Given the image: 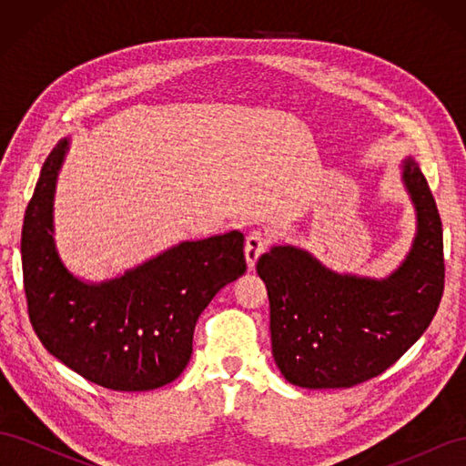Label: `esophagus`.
Wrapping results in <instances>:
<instances>
[{"mask_svg":"<svg viewBox=\"0 0 466 466\" xmlns=\"http://www.w3.org/2000/svg\"><path fill=\"white\" fill-rule=\"evenodd\" d=\"M266 247H268V238H266L264 233L255 231V233H250L247 237V241H245V258H247L248 270H255V266H257L262 252L266 250Z\"/></svg>","mask_w":466,"mask_h":466,"instance_id":"esophagus-1","label":"esophagus"}]
</instances>
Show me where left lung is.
<instances>
[{
  "instance_id": "left-lung-1",
  "label": "left lung",
  "mask_w": 466,
  "mask_h": 466,
  "mask_svg": "<svg viewBox=\"0 0 466 466\" xmlns=\"http://www.w3.org/2000/svg\"><path fill=\"white\" fill-rule=\"evenodd\" d=\"M416 233L383 278L336 272L313 252L278 243L257 270L270 299L272 356L303 389H350L383 373L426 332L443 293V229L412 155L400 161Z\"/></svg>"
}]
</instances>
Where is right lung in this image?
Segmentation results:
<instances>
[{
    "label": "right lung",
    "mask_w": 466,
    "mask_h": 466,
    "mask_svg": "<svg viewBox=\"0 0 466 466\" xmlns=\"http://www.w3.org/2000/svg\"><path fill=\"white\" fill-rule=\"evenodd\" d=\"M72 137L42 165L26 206L21 260L33 329L50 354L91 383L153 390L185 371L200 313L247 270L241 231L180 241L115 278L76 276L56 245L54 198Z\"/></svg>",
    "instance_id": "right-lung-1"
}]
</instances>
